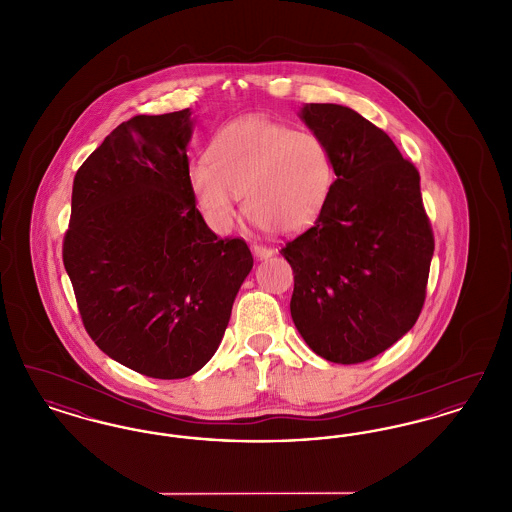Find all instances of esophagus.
Returning <instances> with one entry per match:
<instances>
[{"instance_id": "obj_1", "label": "esophagus", "mask_w": 512, "mask_h": 512, "mask_svg": "<svg viewBox=\"0 0 512 512\" xmlns=\"http://www.w3.org/2000/svg\"><path fill=\"white\" fill-rule=\"evenodd\" d=\"M251 251H253L255 259H259V261H265V259L274 255V251L270 247H263V245L253 244L251 245Z\"/></svg>"}]
</instances>
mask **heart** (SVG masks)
I'll use <instances>...</instances> for the list:
<instances>
[{"mask_svg":"<svg viewBox=\"0 0 512 512\" xmlns=\"http://www.w3.org/2000/svg\"><path fill=\"white\" fill-rule=\"evenodd\" d=\"M209 155L190 163L188 186L219 234L232 228L240 195L245 215L259 226L297 234L320 217L334 186V161L324 140L265 117L224 126Z\"/></svg>","mask_w":512,"mask_h":512,"instance_id":"b5f03b06","label":"heart"}]
</instances>
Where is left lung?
Listing matches in <instances>:
<instances>
[{
    "instance_id": "left-lung-1",
    "label": "left lung",
    "mask_w": 512,
    "mask_h": 512,
    "mask_svg": "<svg viewBox=\"0 0 512 512\" xmlns=\"http://www.w3.org/2000/svg\"><path fill=\"white\" fill-rule=\"evenodd\" d=\"M301 121L332 153L338 180L313 228L282 249L293 268V324L318 357L355 365L416 322L434 255L420 176L390 136L338 103Z\"/></svg>"
}]
</instances>
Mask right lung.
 <instances>
[{
    "label": "right lung",
    "instance_id": "right-lung-1",
    "mask_svg": "<svg viewBox=\"0 0 512 512\" xmlns=\"http://www.w3.org/2000/svg\"><path fill=\"white\" fill-rule=\"evenodd\" d=\"M192 111L119 124L74 176L63 263L82 322L113 361L188 378L219 349L253 257L219 240L188 186Z\"/></svg>",
    "mask_w": 512,
    "mask_h": 512
}]
</instances>
